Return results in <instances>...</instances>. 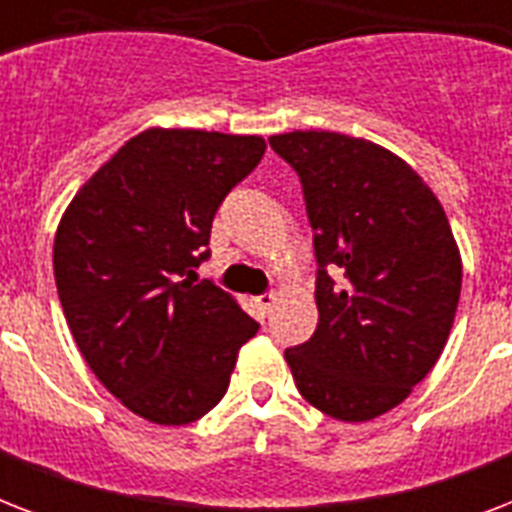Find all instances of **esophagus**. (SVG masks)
I'll list each match as a JSON object with an SVG mask.
<instances>
[{
  "mask_svg": "<svg viewBox=\"0 0 512 512\" xmlns=\"http://www.w3.org/2000/svg\"><path fill=\"white\" fill-rule=\"evenodd\" d=\"M255 305L260 308V313H263V316H268L273 305H276V295H273V292H263V295L255 297Z\"/></svg>",
  "mask_w": 512,
  "mask_h": 512,
  "instance_id": "34e87169",
  "label": "esophagus"
}]
</instances>
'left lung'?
Here are the masks:
<instances>
[{
    "label": "left lung",
    "instance_id": "1",
    "mask_svg": "<svg viewBox=\"0 0 512 512\" xmlns=\"http://www.w3.org/2000/svg\"><path fill=\"white\" fill-rule=\"evenodd\" d=\"M297 172L316 252L319 324L284 350L319 412L366 422L436 366L460 303L462 263L444 207L396 154L340 132L268 138Z\"/></svg>",
    "mask_w": 512,
    "mask_h": 512
}]
</instances>
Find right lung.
Returning <instances> with one entry per match:
<instances>
[{
    "label": "right lung",
    "mask_w": 512,
    "mask_h": 512,
    "mask_svg": "<svg viewBox=\"0 0 512 512\" xmlns=\"http://www.w3.org/2000/svg\"><path fill=\"white\" fill-rule=\"evenodd\" d=\"M265 154L257 135L146 130L87 183L55 233L68 329L103 385L156 425H188L225 396L260 329L196 268L223 199Z\"/></svg>",
    "instance_id": "add662e5"
}]
</instances>
